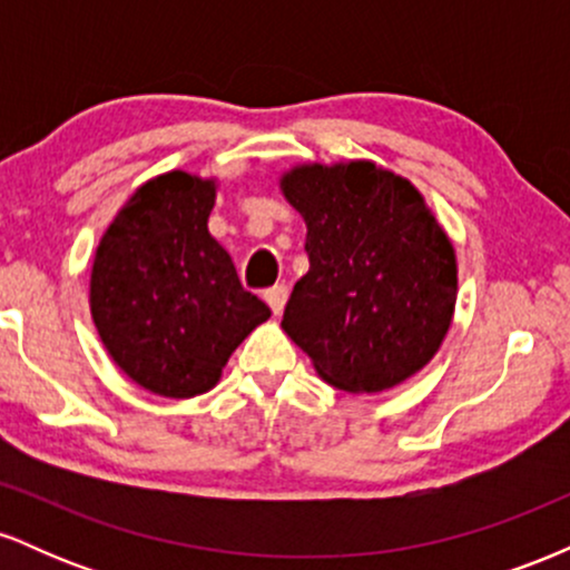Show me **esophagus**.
Returning a JSON list of instances; mask_svg holds the SVG:
<instances>
[{"instance_id":"1","label":"esophagus","mask_w":570,"mask_h":570,"mask_svg":"<svg viewBox=\"0 0 570 570\" xmlns=\"http://www.w3.org/2000/svg\"><path fill=\"white\" fill-rule=\"evenodd\" d=\"M286 294H289V292H286L284 284H276V286H271V289H265V303L271 305V311L276 313V316L281 311H284Z\"/></svg>"}]
</instances>
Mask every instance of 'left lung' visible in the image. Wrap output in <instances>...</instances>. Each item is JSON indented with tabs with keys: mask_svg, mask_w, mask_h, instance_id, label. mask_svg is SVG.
<instances>
[{
	"mask_svg": "<svg viewBox=\"0 0 570 570\" xmlns=\"http://www.w3.org/2000/svg\"><path fill=\"white\" fill-rule=\"evenodd\" d=\"M281 189L311 259L281 326L318 375L375 394L426 367L453 322L458 267L423 195L370 160L297 166Z\"/></svg>",
	"mask_w": 570,
	"mask_h": 570,
	"instance_id": "8db88e82",
	"label": "left lung"
}]
</instances>
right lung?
I'll return each instance as SVG.
<instances>
[{"instance_id": "right-lung-1", "label": "right lung", "mask_w": 570, "mask_h": 570, "mask_svg": "<svg viewBox=\"0 0 570 570\" xmlns=\"http://www.w3.org/2000/svg\"><path fill=\"white\" fill-rule=\"evenodd\" d=\"M214 179L155 176L130 195L96 248L90 313L104 348L158 396L214 389L230 353L271 318L208 233Z\"/></svg>"}]
</instances>
